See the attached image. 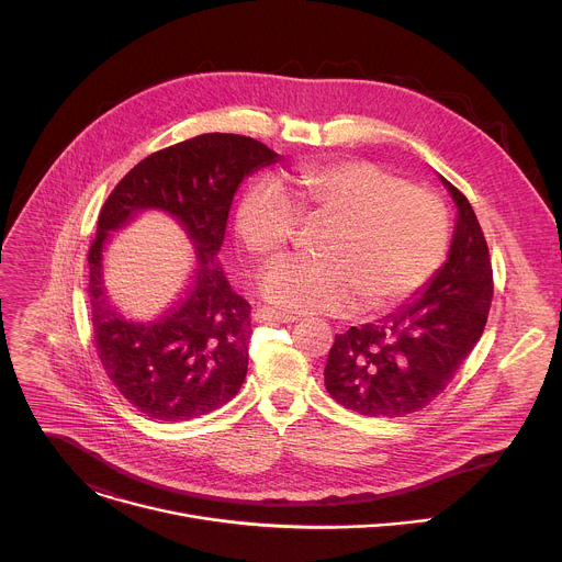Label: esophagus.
<instances>
[{
	"label": "esophagus",
	"instance_id": "esophagus-1",
	"mask_svg": "<svg viewBox=\"0 0 562 562\" xmlns=\"http://www.w3.org/2000/svg\"><path fill=\"white\" fill-rule=\"evenodd\" d=\"M254 317H256V323H295V315H289V313H282V311H276V308H271V306H260L256 313H254Z\"/></svg>",
	"mask_w": 562,
	"mask_h": 562
}]
</instances>
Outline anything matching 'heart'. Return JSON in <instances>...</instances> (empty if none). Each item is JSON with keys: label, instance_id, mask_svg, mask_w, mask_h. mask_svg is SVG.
Segmentation results:
<instances>
[{"label": "heart", "instance_id": "obj_1", "mask_svg": "<svg viewBox=\"0 0 562 562\" xmlns=\"http://www.w3.org/2000/svg\"><path fill=\"white\" fill-rule=\"evenodd\" d=\"M329 222L319 262L282 258L260 280L273 304L295 313L389 311L440 269L449 226L440 200L371 162L313 165L293 173V200L273 180L254 182L235 206V233L256 258L282 251L297 222Z\"/></svg>", "mask_w": 562, "mask_h": 562}]
</instances>
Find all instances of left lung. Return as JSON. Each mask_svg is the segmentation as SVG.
<instances>
[{
	"mask_svg": "<svg viewBox=\"0 0 562 562\" xmlns=\"http://www.w3.org/2000/svg\"><path fill=\"white\" fill-rule=\"evenodd\" d=\"M438 178L456 204L447 262L409 302L336 336L329 351L325 386L360 416L400 418L427 407L487 325L494 273L483 228L469 200Z\"/></svg>",
	"mask_w": 562,
	"mask_h": 562,
	"instance_id": "8db88e82",
	"label": "left lung"
}]
</instances>
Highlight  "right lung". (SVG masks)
<instances>
[{"label":"right lung","mask_w":562,"mask_h":562,"mask_svg":"<svg viewBox=\"0 0 562 562\" xmlns=\"http://www.w3.org/2000/svg\"><path fill=\"white\" fill-rule=\"evenodd\" d=\"M278 159L254 137L204 133L142 159L102 206L89 251L93 338L106 375L150 420L206 416L247 378L251 304L231 289L217 254L237 187ZM150 207L183 226L199 267L188 295L167 316L131 321L105 295L101 251L113 229Z\"/></svg>","instance_id":"right-lung-1"}]
</instances>
